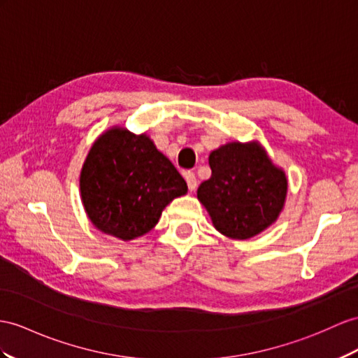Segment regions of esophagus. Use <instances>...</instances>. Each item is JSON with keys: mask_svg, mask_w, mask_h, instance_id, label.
<instances>
[{"mask_svg": "<svg viewBox=\"0 0 358 358\" xmlns=\"http://www.w3.org/2000/svg\"><path fill=\"white\" fill-rule=\"evenodd\" d=\"M184 178L187 180V185L189 191H194L197 188V179H196V174L193 171H184Z\"/></svg>", "mask_w": 358, "mask_h": 358, "instance_id": "34e87169", "label": "esophagus"}]
</instances>
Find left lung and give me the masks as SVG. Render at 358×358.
I'll list each match as a JSON object with an SVG mask.
<instances>
[{"instance_id":"1","label":"left lung","mask_w":358,"mask_h":358,"mask_svg":"<svg viewBox=\"0 0 358 358\" xmlns=\"http://www.w3.org/2000/svg\"><path fill=\"white\" fill-rule=\"evenodd\" d=\"M211 178L197 197L215 229L246 240L272 224L284 206L287 178L258 144L229 143L209 155Z\"/></svg>"}]
</instances>
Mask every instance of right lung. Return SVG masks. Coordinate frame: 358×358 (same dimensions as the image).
<instances>
[{"mask_svg":"<svg viewBox=\"0 0 358 358\" xmlns=\"http://www.w3.org/2000/svg\"><path fill=\"white\" fill-rule=\"evenodd\" d=\"M187 182L145 135L112 129L94 143L80 174L85 211L95 228L132 240L158 223Z\"/></svg>","mask_w":358,"mask_h":358,"instance_id":"right-lung-1","label":"right lung"}]
</instances>
